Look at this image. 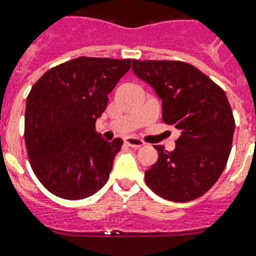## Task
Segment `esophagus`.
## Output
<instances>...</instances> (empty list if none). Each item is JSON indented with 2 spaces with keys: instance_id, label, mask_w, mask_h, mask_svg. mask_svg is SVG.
I'll use <instances>...</instances> for the list:
<instances>
[{
  "instance_id": "1",
  "label": "esophagus",
  "mask_w": 256,
  "mask_h": 256,
  "mask_svg": "<svg viewBox=\"0 0 256 256\" xmlns=\"http://www.w3.org/2000/svg\"><path fill=\"white\" fill-rule=\"evenodd\" d=\"M124 142H126V145L130 146V148H141L144 145V141L136 138H126Z\"/></svg>"
}]
</instances>
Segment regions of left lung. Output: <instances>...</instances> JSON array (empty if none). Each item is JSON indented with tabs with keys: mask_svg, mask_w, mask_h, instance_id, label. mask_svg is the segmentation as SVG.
Wrapping results in <instances>:
<instances>
[{
	"mask_svg": "<svg viewBox=\"0 0 256 256\" xmlns=\"http://www.w3.org/2000/svg\"><path fill=\"white\" fill-rule=\"evenodd\" d=\"M132 70L162 100V120L178 130L173 152L158 158L145 184L160 197L188 202L210 190L226 168L235 120L228 96L208 75L181 60H132Z\"/></svg>",
	"mask_w": 256,
	"mask_h": 256,
	"instance_id": "1",
	"label": "left lung"
}]
</instances>
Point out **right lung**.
<instances>
[{
  "instance_id": "obj_1",
  "label": "right lung",
  "mask_w": 256,
  "mask_h": 256,
  "mask_svg": "<svg viewBox=\"0 0 256 256\" xmlns=\"http://www.w3.org/2000/svg\"><path fill=\"white\" fill-rule=\"evenodd\" d=\"M130 68V59L79 56L46 71L32 87L24 144L34 174L56 197L83 200L108 181L122 140H103L95 122Z\"/></svg>"
}]
</instances>
